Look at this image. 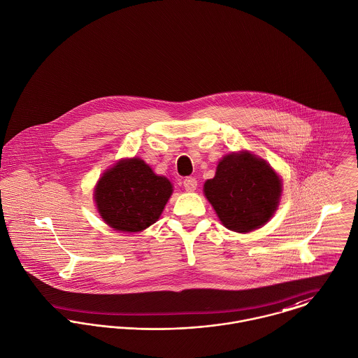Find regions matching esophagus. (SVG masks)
<instances>
[{
    "mask_svg": "<svg viewBox=\"0 0 358 358\" xmlns=\"http://www.w3.org/2000/svg\"><path fill=\"white\" fill-rule=\"evenodd\" d=\"M196 187H198V181H196V178H194V177H187V178L184 180V188H185L188 192L195 191V189H196Z\"/></svg>",
    "mask_w": 358,
    "mask_h": 358,
    "instance_id": "34e87169",
    "label": "esophagus"
}]
</instances>
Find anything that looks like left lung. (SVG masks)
Masks as SVG:
<instances>
[{"label": "left lung", "instance_id": "8db88e82", "mask_svg": "<svg viewBox=\"0 0 358 358\" xmlns=\"http://www.w3.org/2000/svg\"><path fill=\"white\" fill-rule=\"evenodd\" d=\"M204 195L228 229L244 234L275 214L281 182L265 160L240 152L218 163L215 177L204 182Z\"/></svg>", "mask_w": 358, "mask_h": 358}]
</instances>
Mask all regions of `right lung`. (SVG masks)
<instances>
[{
    "instance_id": "add662e5",
    "label": "right lung",
    "mask_w": 358,
    "mask_h": 358,
    "mask_svg": "<svg viewBox=\"0 0 358 358\" xmlns=\"http://www.w3.org/2000/svg\"><path fill=\"white\" fill-rule=\"evenodd\" d=\"M173 192L171 182L141 159L120 160L99 180L94 199L101 218L122 232L152 225Z\"/></svg>"
}]
</instances>
